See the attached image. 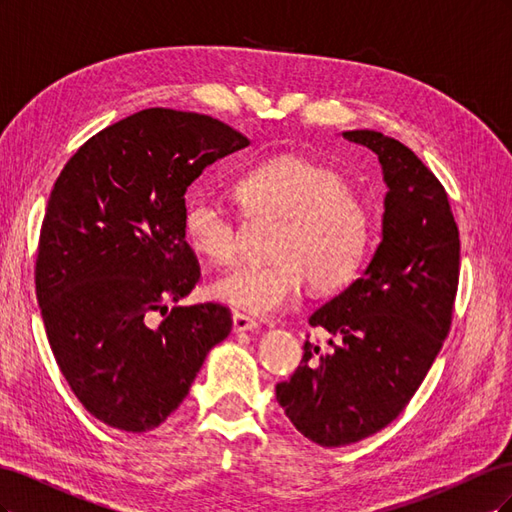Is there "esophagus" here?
Here are the masks:
<instances>
[{"instance_id":"34e87169","label":"esophagus","mask_w":512,"mask_h":512,"mask_svg":"<svg viewBox=\"0 0 512 512\" xmlns=\"http://www.w3.org/2000/svg\"><path fill=\"white\" fill-rule=\"evenodd\" d=\"M232 329H235V333L252 331V329H258V322L250 316L241 314V312H235V314H232Z\"/></svg>"}]
</instances>
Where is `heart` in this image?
Wrapping results in <instances>:
<instances>
[{
  "label": "heart",
  "mask_w": 512,
  "mask_h": 512,
  "mask_svg": "<svg viewBox=\"0 0 512 512\" xmlns=\"http://www.w3.org/2000/svg\"><path fill=\"white\" fill-rule=\"evenodd\" d=\"M232 190L245 215L280 218L267 262H247L213 282L211 292L254 316H271L299 297L303 284L327 294L359 273L369 243V209L333 168L284 153L237 175ZM183 237L194 252L228 265L241 252V230L218 198L192 194Z\"/></svg>",
  "instance_id": "b5f03b06"
}]
</instances>
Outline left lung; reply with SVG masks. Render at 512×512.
Masks as SVG:
<instances>
[{
    "instance_id": "obj_1",
    "label": "left lung",
    "mask_w": 512,
    "mask_h": 512,
    "mask_svg": "<svg viewBox=\"0 0 512 512\" xmlns=\"http://www.w3.org/2000/svg\"><path fill=\"white\" fill-rule=\"evenodd\" d=\"M376 153L389 192L382 243L367 271L309 318L329 350L305 342L294 374L275 386L290 423L320 446H346L399 416L451 331L459 228L438 177L391 136L344 132Z\"/></svg>"
}]
</instances>
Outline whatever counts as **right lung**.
<instances>
[{
    "label": "right lung",
    "instance_id": "add662e5",
    "mask_svg": "<svg viewBox=\"0 0 512 512\" xmlns=\"http://www.w3.org/2000/svg\"><path fill=\"white\" fill-rule=\"evenodd\" d=\"M245 145L220 119L145 108L91 136L53 185L36 297L59 371L108 427L164 423L232 329L222 303H168L200 282L183 237L185 190Z\"/></svg>",
    "mask_w": 512,
    "mask_h": 512
}]
</instances>
